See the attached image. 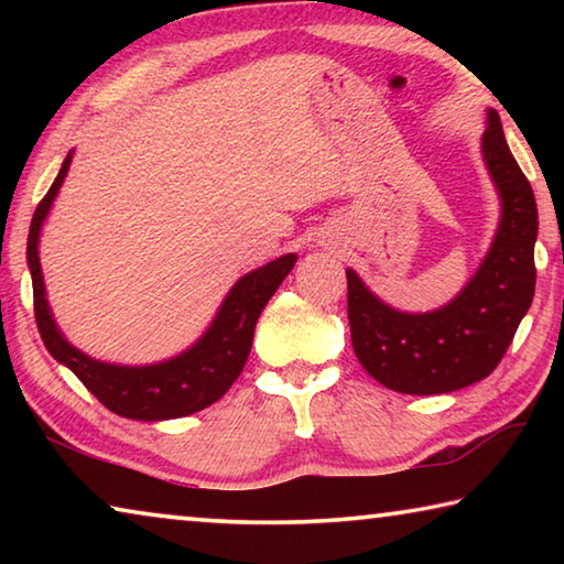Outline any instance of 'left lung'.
I'll return each mask as SVG.
<instances>
[{
    "mask_svg": "<svg viewBox=\"0 0 564 564\" xmlns=\"http://www.w3.org/2000/svg\"><path fill=\"white\" fill-rule=\"evenodd\" d=\"M482 154L500 191L502 221L480 271L453 303L410 316L380 303L346 271L352 350L378 383L398 393H451L488 378L532 303L538 204L492 109Z\"/></svg>",
    "mask_w": 564,
    "mask_h": 564,
    "instance_id": "left-lung-1",
    "label": "left lung"
}]
</instances>
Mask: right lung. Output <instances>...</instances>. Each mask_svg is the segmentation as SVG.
I'll use <instances>...</instances> for the list:
<instances>
[{
  "label": "right lung",
  "mask_w": 564,
  "mask_h": 564,
  "mask_svg": "<svg viewBox=\"0 0 564 564\" xmlns=\"http://www.w3.org/2000/svg\"><path fill=\"white\" fill-rule=\"evenodd\" d=\"M69 164L72 154L64 159L59 176L54 178L52 188L36 206L30 226V241H26V261H30L34 289V318L46 350L64 362L104 408L121 417L171 420L216 403L241 376L248 352H251L256 321H259L263 305L269 303L281 281L291 273L295 256H281V259L265 263L263 269L243 275L226 295L221 311H218L212 328L206 330V336L184 356L147 368H123L94 360L69 346L62 338L59 328L54 326L50 305L44 299L40 253H36L42 224L50 214V206L66 171H69Z\"/></svg>",
  "instance_id": "1"
}]
</instances>
